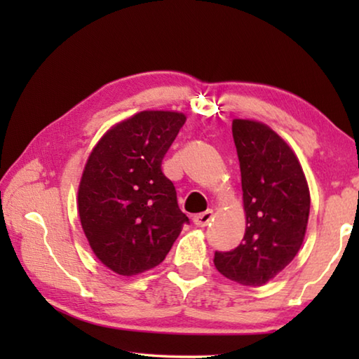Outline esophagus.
Returning <instances> with one entry per match:
<instances>
[{
    "instance_id": "34e87169",
    "label": "esophagus",
    "mask_w": 359,
    "mask_h": 359,
    "mask_svg": "<svg viewBox=\"0 0 359 359\" xmlns=\"http://www.w3.org/2000/svg\"><path fill=\"white\" fill-rule=\"evenodd\" d=\"M212 220H214V212H212V210H205V212H203V214H198L196 217L193 218L194 224H196V226H199V228L208 226V224Z\"/></svg>"
}]
</instances>
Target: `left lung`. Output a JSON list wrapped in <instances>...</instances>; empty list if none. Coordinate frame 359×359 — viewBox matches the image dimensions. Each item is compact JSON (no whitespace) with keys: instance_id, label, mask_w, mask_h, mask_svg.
I'll use <instances>...</instances> for the list:
<instances>
[{"instance_id":"obj_1","label":"left lung","mask_w":359,"mask_h":359,"mask_svg":"<svg viewBox=\"0 0 359 359\" xmlns=\"http://www.w3.org/2000/svg\"><path fill=\"white\" fill-rule=\"evenodd\" d=\"M233 137L241 163L245 234L233 252H217L214 264L229 280L261 287L299 252L311 191L293 149L271 126L234 118Z\"/></svg>"}]
</instances>
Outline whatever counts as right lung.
<instances>
[{"mask_svg": "<svg viewBox=\"0 0 359 359\" xmlns=\"http://www.w3.org/2000/svg\"><path fill=\"white\" fill-rule=\"evenodd\" d=\"M187 115L142 111L111 126L85 163L77 210L85 238L107 269L131 277L163 263L188 217L161 171Z\"/></svg>", "mask_w": 359, "mask_h": 359, "instance_id": "1", "label": "right lung"}]
</instances>
